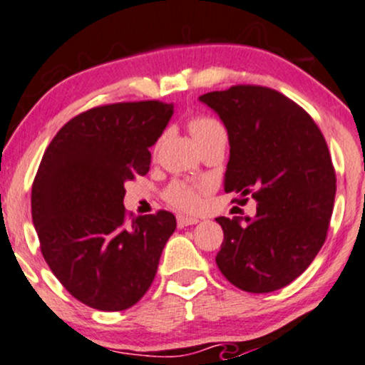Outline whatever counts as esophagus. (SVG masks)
Wrapping results in <instances>:
<instances>
[{"instance_id": "34e87169", "label": "esophagus", "mask_w": 365, "mask_h": 365, "mask_svg": "<svg viewBox=\"0 0 365 365\" xmlns=\"http://www.w3.org/2000/svg\"><path fill=\"white\" fill-rule=\"evenodd\" d=\"M197 223H199V220H197V217H192V216H178L177 217L178 228H185V226L197 225Z\"/></svg>"}]
</instances>
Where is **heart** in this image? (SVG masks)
<instances>
[{"label": "heart", "mask_w": 365, "mask_h": 365, "mask_svg": "<svg viewBox=\"0 0 365 365\" xmlns=\"http://www.w3.org/2000/svg\"><path fill=\"white\" fill-rule=\"evenodd\" d=\"M192 137H194L197 144L204 145L206 142L217 139V137H226L225 127L220 121L209 116H197V118L190 120L188 123ZM209 190V183H192V182H182L177 180L166 188V200L173 207L182 209V211H195L197 207L202 202V195Z\"/></svg>", "instance_id": "heart-1"}]
</instances>
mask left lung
I'll list each match as a JSON object with an SVG mask.
<instances>
[{
	"label": "left lung",
	"mask_w": 365,
	"mask_h": 365,
	"mask_svg": "<svg viewBox=\"0 0 365 365\" xmlns=\"http://www.w3.org/2000/svg\"><path fill=\"white\" fill-rule=\"evenodd\" d=\"M230 142L225 192L257 202L254 217H216L225 233L216 264L250 293L290 284L326 240L336 177L321 130L299 104L261 86L202 94Z\"/></svg>",
	"instance_id": "8db88e82"
}]
</instances>
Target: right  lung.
I'll return each mask as SVG.
<instances>
[{"label": "right lung", "instance_id": "obj_1", "mask_svg": "<svg viewBox=\"0 0 365 365\" xmlns=\"http://www.w3.org/2000/svg\"><path fill=\"white\" fill-rule=\"evenodd\" d=\"M173 104L116 103L81 113L54 135L32 185L41 252L77 300L106 312L132 307L149 290L177 228L168 211L125 223V183L149 171V148Z\"/></svg>", "mask_w": 365, "mask_h": 365}]
</instances>
